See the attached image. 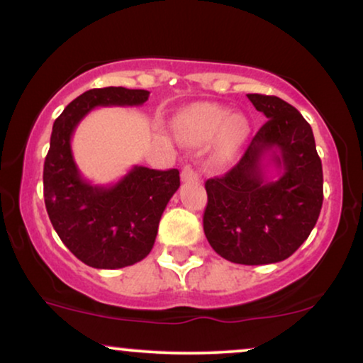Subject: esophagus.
<instances>
[{"instance_id":"34e87169","label":"esophagus","mask_w":363,"mask_h":363,"mask_svg":"<svg viewBox=\"0 0 363 363\" xmlns=\"http://www.w3.org/2000/svg\"><path fill=\"white\" fill-rule=\"evenodd\" d=\"M182 180L188 182V180H198V173L193 170V167L185 165L182 168Z\"/></svg>"}]
</instances>
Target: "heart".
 I'll return each instance as SVG.
<instances>
[{
	"label": "heart",
	"instance_id": "1",
	"mask_svg": "<svg viewBox=\"0 0 363 363\" xmlns=\"http://www.w3.org/2000/svg\"><path fill=\"white\" fill-rule=\"evenodd\" d=\"M180 127L188 142L205 145L216 140L213 162L225 165L235 157L238 148L250 133V122L220 104H198L183 113Z\"/></svg>",
	"mask_w": 363,
	"mask_h": 363
}]
</instances>
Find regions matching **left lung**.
I'll return each instance as SVG.
<instances>
[{
    "label": "left lung",
    "mask_w": 363,
    "mask_h": 363,
    "mask_svg": "<svg viewBox=\"0 0 363 363\" xmlns=\"http://www.w3.org/2000/svg\"><path fill=\"white\" fill-rule=\"evenodd\" d=\"M247 99L267 122L230 172L206 180L203 230L221 257L259 266L287 259L309 238L324 178L314 133L301 112L276 96ZM269 166L279 177H269Z\"/></svg>",
    "instance_id": "obj_1"
}]
</instances>
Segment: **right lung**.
Instances as JSON below:
<instances>
[{
	"mask_svg": "<svg viewBox=\"0 0 363 363\" xmlns=\"http://www.w3.org/2000/svg\"><path fill=\"white\" fill-rule=\"evenodd\" d=\"M148 96L143 89H91L52 125L43 172L49 220L67 250L96 269H118L147 257L163 210L180 186V172L135 165L116 185H92L74 162L72 133L92 108L142 106Z\"/></svg>",
	"mask_w": 363,
	"mask_h": 363,
	"instance_id": "1",
	"label": "right lung"
}]
</instances>
